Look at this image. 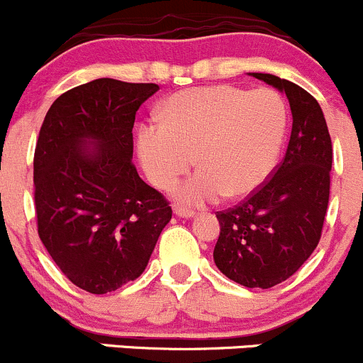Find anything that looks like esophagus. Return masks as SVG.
<instances>
[{
	"label": "esophagus",
	"instance_id": "34e87169",
	"mask_svg": "<svg viewBox=\"0 0 363 363\" xmlns=\"http://www.w3.org/2000/svg\"><path fill=\"white\" fill-rule=\"evenodd\" d=\"M174 213H177V216H180V218H194V216H196V213H194L192 209H186V208H174Z\"/></svg>",
	"mask_w": 363,
	"mask_h": 363
}]
</instances>
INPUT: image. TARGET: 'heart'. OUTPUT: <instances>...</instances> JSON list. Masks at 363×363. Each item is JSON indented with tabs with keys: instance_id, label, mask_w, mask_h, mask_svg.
I'll use <instances>...</instances> for the list:
<instances>
[{
	"instance_id": "1",
	"label": "heart",
	"mask_w": 363,
	"mask_h": 363,
	"mask_svg": "<svg viewBox=\"0 0 363 363\" xmlns=\"http://www.w3.org/2000/svg\"><path fill=\"white\" fill-rule=\"evenodd\" d=\"M286 130L287 107L275 89L216 84L171 96L162 121H145L138 128L136 152L147 178L159 189L169 186L196 161L201 171L171 192L180 202L199 206L259 189L274 171Z\"/></svg>"
}]
</instances>
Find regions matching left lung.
Wrapping results in <instances>:
<instances>
[{"label":"left lung","instance_id":"left-lung-1","mask_svg":"<svg viewBox=\"0 0 363 363\" xmlns=\"http://www.w3.org/2000/svg\"><path fill=\"white\" fill-rule=\"evenodd\" d=\"M252 77L286 93L292 131L274 177L235 208L216 214L218 270L249 289H268L301 268L322 235L330 190L333 142L317 100L274 74Z\"/></svg>","mask_w":363,"mask_h":363}]
</instances>
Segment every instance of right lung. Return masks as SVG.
<instances>
[{"mask_svg": "<svg viewBox=\"0 0 363 363\" xmlns=\"http://www.w3.org/2000/svg\"><path fill=\"white\" fill-rule=\"evenodd\" d=\"M157 89L102 77L58 96L43 121L38 233L62 274L91 294L138 279L173 214L131 162L136 111Z\"/></svg>", "mask_w": 363, "mask_h": 363, "instance_id": "1", "label": "right lung"}]
</instances>
